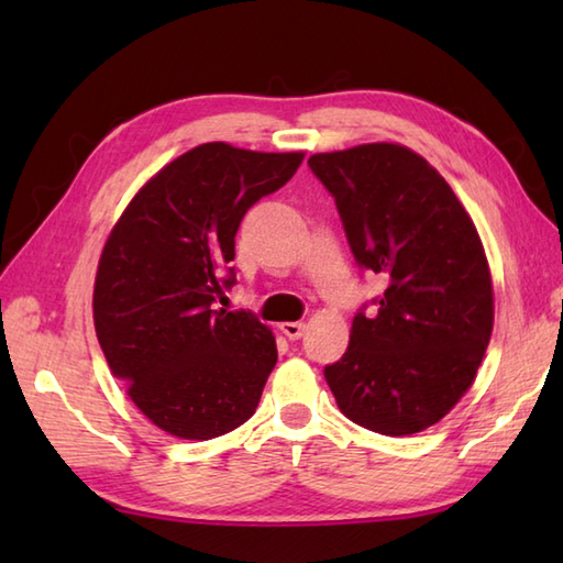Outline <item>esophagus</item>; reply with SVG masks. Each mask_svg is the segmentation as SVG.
<instances>
[{
	"label": "esophagus",
	"mask_w": 563,
	"mask_h": 563,
	"mask_svg": "<svg viewBox=\"0 0 563 563\" xmlns=\"http://www.w3.org/2000/svg\"><path fill=\"white\" fill-rule=\"evenodd\" d=\"M280 331H283L285 336H288L290 341H297V339H302L305 324H302V321H285V324H280Z\"/></svg>",
	"instance_id": "34e87169"
}]
</instances>
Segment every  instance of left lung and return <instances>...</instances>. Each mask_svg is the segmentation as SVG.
Returning a JSON list of instances; mask_svg holds the SVG:
<instances>
[{
  "label": "left lung",
  "instance_id": "left-lung-1",
  "mask_svg": "<svg viewBox=\"0 0 563 563\" xmlns=\"http://www.w3.org/2000/svg\"><path fill=\"white\" fill-rule=\"evenodd\" d=\"M307 164L336 200L357 266L387 280L324 377L353 423L421 433L472 387L492 339L482 239L445 178L409 147L373 142Z\"/></svg>",
  "mask_w": 563,
  "mask_h": 563
}]
</instances>
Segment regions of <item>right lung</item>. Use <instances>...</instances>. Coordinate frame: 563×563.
I'll use <instances>...</instances> for the list:
<instances>
[{
  "label": "right lung",
  "instance_id": "obj_1",
  "mask_svg": "<svg viewBox=\"0 0 563 563\" xmlns=\"http://www.w3.org/2000/svg\"><path fill=\"white\" fill-rule=\"evenodd\" d=\"M302 157L227 142L188 150L140 188L103 246L93 285L101 351L166 433L210 440L256 411L278 361L275 339L251 312L214 300L234 285L239 222Z\"/></svg>",
  "mask_w": 563,
  "mask_h": 563
}]
</instances>
